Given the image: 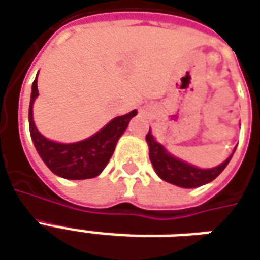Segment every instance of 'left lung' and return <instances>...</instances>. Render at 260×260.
<instances>
[{"label":"left lung","instance_id":"8db88e82","mask_svg":"<svg viewBox=\"0 0 260 260\" xmlns=\"http://www.w3.org/2000/svg\"><path fill=\"white\" fill-rule=\"evenodd\" d=\"M146 142L149 146V157H150L156 174L166 182L181 186V188H198V186L212 182L227 167V164L230 163V160L237 149L235 146L233 153L230 154V157L225 158L223 163L218 164L216 167L199 169L193 164L184 161L181 158L175 157L174 154H171L161 143L156 141V138L152 135L150 129L147 132Z\"/></svg>","mask_w":260,"mask_h":260}]
</instances>
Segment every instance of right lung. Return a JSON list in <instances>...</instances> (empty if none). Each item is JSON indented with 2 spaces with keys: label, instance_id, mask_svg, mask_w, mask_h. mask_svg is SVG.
Returning a JSON list of instances; mask_svg holds the SVG:
<instances>
[{
  "label": "right lung",
  "instance_id": "add662e5",
  "mask_svg": "<svg viewBox=\"0 0 260 260\" xmlns=\"http://www.w3.org/2000/svg\"><path fill=\"white\" fill-rule=\"evenodd\" d=\"M37 96L39 90L36 76L31 85L29 104V129L31 141L44 164L54 174L65 180H87L102 174L113 156L117 142L128 128L131 119L138 114L136 110H132L131 113L113 118L99 132L83 141L61 143L47 139L36 128L33 121V104Z\"/></svg>",
  "mask_w": 260,
  "mask_h": 260
}]
</instances>
